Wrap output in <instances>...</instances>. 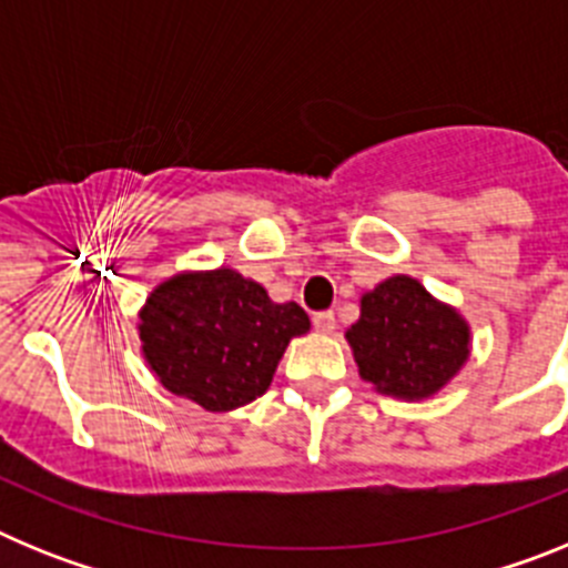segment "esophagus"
Listing matches in <instances>:
<instances>
[{
  "label": "esophagus",
  "mask_w": 568,
  "mask_h": 568,
  "mask_svg": "<svg viewBox=\"0 0 568 568\" xmlns=\"http://www.w3.org/2000/svg\"><path fill=\"white\" fill-rule=\"evenodd\" d=\"M313 324L318 333H333L335 329V313L333 310H321V313L313 315Z\"/></svg>",
  "instance_id": "34e87169"
}]
</instances>
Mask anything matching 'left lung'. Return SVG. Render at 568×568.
<instances>
[{
    "mask_svg": "<svg viewBox=\"0 0 568 568\" xmlns=\"http://www.w3.org/2000/svg\"><path fill=\"white\" fill-rule=\"evenodd\" d=\"M346 341L361 378L395 398L438 393L469 355L466 321L409 275L381 281L361 298V318Z\"/></svg>",
    "mask_w": 568,
    "mask_h": 568,
    "instance_id": "obj_1",
    "label": "left lung"
}]
</instances>
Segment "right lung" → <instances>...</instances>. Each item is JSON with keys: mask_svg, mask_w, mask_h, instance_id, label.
I'll list each match as a JSON object with an SVG mask.
<instances>
[{"mask_svg": "<svg viewBox=\"0 0 568 568\" xmlns=\"http://www.w3.org/2000/svg\"><path fill=\"white\" fill-rule=\"evenodd\" d=\"M139 338L155 378L210 413H227L267 393L290 338L307 313L275 304L235 270L182 273L159 284L142 310Z\"/></svg>", "mask_w": 568, "mask_h": 568, "instance_id": "1", "label": "right lung"}]
</instances>
